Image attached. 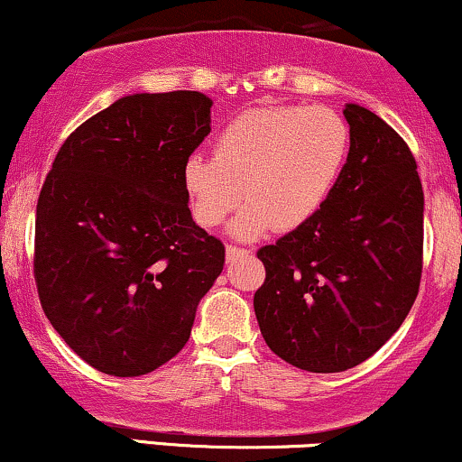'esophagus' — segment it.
I'll list each match as a JSON object with an SVG mask.
<instances>
[{
	"mask_svg": "<svg viewBox=\"0 0 462 462\" xmlns=\"http://www.w3.org/2000/svg\"><path fill=\"white\" fill-rule=\"evenodd\" d=\"M249 251L243 249V247H235V245H227L226 247V262L227 264H235L238 258H243V255H247Z\"/></svg>",
	"mask_w": 462,
	"mask_h": 462,
	"instance_id": "obj_1",
	"label": "esophagus"
}]
</instances>
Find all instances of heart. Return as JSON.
Returning <instances> with one entry per match:
<instances>
[{"mask_svg":"<svg viewBox=\"0 0 462 462\" xmlns=\"http://www.w3.org/2000/svg\"><path fill=\"white\" fill-rule=\"evenodd\" d=\"M349 153V127L326 106L245 110L215 140V155H189L183 168L194 217L204 227L232 224L241 238L288 232L322 208Z\"/></svg>","mask_w":462,"mask_h":462,"instance_id":"heart-1","label":"heart"}]
</instances>
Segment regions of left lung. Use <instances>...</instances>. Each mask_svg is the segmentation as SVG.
Returning <instances> with one entry per match:
<instances>
[{"label": "left lung", "mask_w": 462, "mask_h": 462, "mask_svg": "<svg viewBox=\"0 0 462 462\" xmlns=\"http://www.w3.org/2000/svg\"><path fill=\"white\" fill-rule=\"evenodd\" d=\"M349 153L318 213L258 251L254 296L266 346L311 373L371 358L405 322L422 274L424 191L410 147L369 108L346 104Z\"/></svg>", "instance_id": "8db88e82"}]
</instances>
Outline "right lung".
Returning <instances> with one entry per match:
<instances>
[{"label": "right lung", "mask_w": 462, "mask_h": 462, "mask_svg": "<svg viewBox=\"0 0 462 462\" xmlns=\"http://www.w3.org/2000/svg\"><path fill=\"white\" fill-rule=\"evenodd\" d=\"M211 106L200 91L119 97L69 134L40 191V302L106 375H147L174 358L224 271V245L191 219L183 180Z\"/></svg>", "instance_id": "add662e5"}]
</instances>
